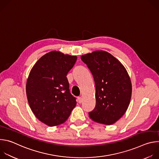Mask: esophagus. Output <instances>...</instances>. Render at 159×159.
Here are the masks:
<instances>
[{
  "label": "esophagus",
  "mask_w": 159,
  "mask_h": 159,
  "mask_svg": "<svg viewBox=\"0 0 159 159\" xmlns=\"http://www.w3.org/2000/svg\"><path fill=\"white\" fill-rule=\"evenodd\" d=\"M78 102H79V103H81L82 102V97H78Z\"/></svg>",
  "instance_id": "obj_1"
}]
</instances>
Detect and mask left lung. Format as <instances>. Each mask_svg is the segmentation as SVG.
I'll return each instance as SVG.
<instances>
[{"label": "left lung", "instance_id": "obj_1", "mask_svg": "<svg viewBox=\"0 0 159 159\" xmlns=\"http://www.w3.org/2000/svg\"><path fill=\"white\" fill-rule=\"evenodd\" d=\"M91 72L96 85V106L89 112L90 119L110 125L126 111L131 97V82L121 62L104 51L81 57Z\"/></svg>", "mask_w": 159, "mask_h": 159}]
</instances>
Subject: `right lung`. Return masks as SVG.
Listing matches in <instances>:
<instances>
[{"mask_svg":"<svg viewBox=\"0 0 159 159\" xmlns=\"http://www.w3.org/2000/svg\"><path fill=\"white\" fill-rule=\"evenodd\" d=\"M76 56L53 51L41 57L31 69L26 83V95L35 116L49 126L64 123L75 107L66 75Z\"/></svg>","mask_w":159,"mask_h":159,"instance_id":"add662e5","label":"right lung"}]
</instances>
